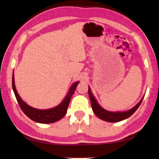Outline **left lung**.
I'll return each mask as SVG.
<instances>
[{
	"label": "left lung",
	"instance_id": "left-lung-1",
	"mask_svg": "<svg viewBox=\"0 0 159 159\" xmlns=\"http://www.w3.org/2000/svg\"><path fill=\"white\" fill-rule=\"evenodd\" d=\"M88 93L89 98H90L91 100V108H92L93 112H94L95 115H97L99 119L109 122H117L127 119V118L130 117V116L137 110L144 98V97H143L142 99H140V101L138 102L135 107H133V108L129 109V110L122 111H111L104 109L101 105L99 104V102H97V99H96L92 92H91V89L89 86Z\"/></svg>",
	"mask_w": 159,
	"mask_h": 159
}]
</instances>
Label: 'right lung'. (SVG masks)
I'll use <instances>...</instances> for the list:
<instances>
[{"mask_svg":"<svg viewBox=\"0 0 159 159\" xmlns=\"http://www.w3.org/2000/svg\"><path fill=\"white\" fill-rule=\"evenodd\" d=\"M79 84V81H76L71 85L67 94L63 100L57 106L53 107V108L47 109H36L34 107L30 106L24 102L19 93L17 92L15 86L14 80V73L13 72L12 75V88L14 92L15 97L19 103L20 108L23 111V112L29 118L38 123L42 124H49L53 123L61 120L62 117L66 115L67 112V109H68L69 103H70V99L72 97L73 93H74L75 89Z\"/></svg>","mask_w":159,"mask_h":159,"instance_id":"obj_1","label":"right lung"}]
</instances>
